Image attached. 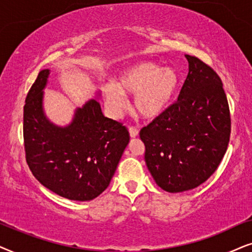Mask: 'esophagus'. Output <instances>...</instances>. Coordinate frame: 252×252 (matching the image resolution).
Wrapping results in <instances>:
<instances>
[{"instance_id": "obj_1", "label": "esophagus", "mask_w": 252, "mask_h": 252, "mask_svg": "<svg viewBox=\"0 0 252 252\" xmlns=\"http://www.w3.org/2000/svg\"><path fill=\"white\" fill-rule=\"evenodd\" d=\"M129 133H130V136L132 137V138H135V137L138 136V130H137L136 128H133V126H130Z\"/></svg>"}]
</instances>
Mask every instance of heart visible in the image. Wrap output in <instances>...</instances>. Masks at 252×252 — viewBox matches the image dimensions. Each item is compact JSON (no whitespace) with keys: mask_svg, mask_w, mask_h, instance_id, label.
Segmentation results:
<instances>
[{"mask_svg":"<svg viewBox=\"0 0 252 252\" xmlns=\"http://www.w3.org/2000/svg\"><path fill=\"white\" fill-rule=\"evenodd\" d=\"M179 83V75L174 69L143 62L124 70L116 84H107L103 98L110 112L119 115L126 106V95H135V112L145 119H156L169 106Z\"/></svg>","mask_w":252,"mask_h":252,"instance_id":"1","label":"heart"}]
</instances>
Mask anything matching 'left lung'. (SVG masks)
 Masks as SVG:
<instances>
[{
	"instance_id": "8db88e82",
	"label": "left lung",
	"mask_w": 252,
	"mask_h": 252,
	"mask_svg": "<svg viewBox=\"0 0 252 252\" xmlns=\"http://www.w3.org/2000/svg\"><path fill=\"white\" fill-rule=\"evenodd\" d=\"M177 98L140 130L145 162L161 189L183 192L216 172L230 137V113L222 82L196 56Z\"/></svg>"
}]
</instances>
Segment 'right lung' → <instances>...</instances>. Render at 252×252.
<instances>
[{"mask_svg": "<svg viewBox=\"0 0 252 252\" xmlns=\"http://www.w3.org/2000/svg\"><path fill=\"white\" fill-rule=\"evenodd\" d=\"M48 76V69L39 72L25 100L26 162L35 179L59 196L92 200L109 186L129 144V131L103 116L94 99L77 108L68 126H55L46 117L42 106Z\"/></svg>", "mask_w": 252, "mask_h": 252, "instance_id": "1", "label": "right lung"}]
</instances>
